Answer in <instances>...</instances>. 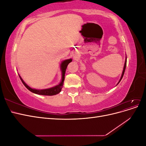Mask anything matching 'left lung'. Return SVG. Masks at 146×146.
Segmentation results:
<instances>
[{"label": "left lung", "mask_w": 146, "mask_h": 146, "mask_svg": "<svg viewBox=\"0 0 146 146\" xmlns=\"http://www.w3.org/2000/svg\"><path fill=\"white\" fill-rule=\"evenodd\" d=\"M125 64H124V66H123V71H122V76H121V77L120 78V80H119L118 83L121 82V80H122V78L123 76V74H124V72H125V68H126V64H127V57H125ZM117 83V84H118Z\"/></svg>", "instance_id": "8db88e82"}]
</instances>
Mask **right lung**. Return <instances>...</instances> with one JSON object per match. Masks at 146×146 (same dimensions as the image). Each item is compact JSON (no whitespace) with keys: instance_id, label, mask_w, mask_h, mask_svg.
I'll list each match as a JSON object with an SVG mask.
<instances>
[{"instance_id":"right-lung-1","label":"right lung","mask_w":146,"mask_h":146,"mask_svg":"<svg viewBox=\"0 0 146 146\" xmlns=\"http://www.w3.org/2000/svg\"><path fill=\"white\" fill-rule=\"evenodd\" d=\"M72 61V59H68V60H65L62 61V63L61 64V74H62V78H61V82L58 84V85L55 86L54 87H52L50 88H48V89H44V90H36V89H33V88H30L28 85H27L25 83V82L23 80V78L19 75V76L21 78V80L24 84V85L27 88V89L30 91L31 92H33L35 94H39V95H43V96H54L56 95L57 94L60 93L61 92V89H62L63 86V82L64 80V76H65V72L66 68H67V66L69 63Z\"/></svg>"}]
</instances>
